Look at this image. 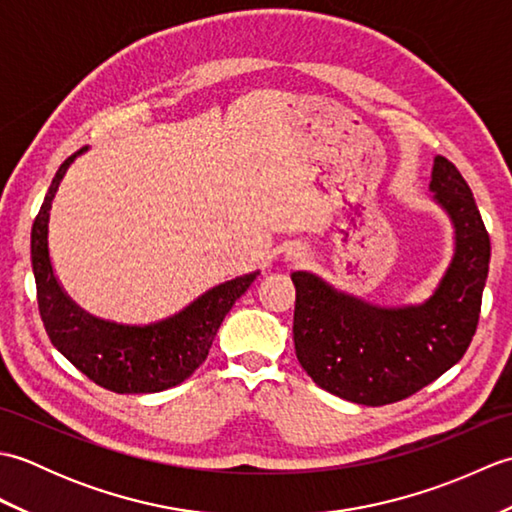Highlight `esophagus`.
Wrapping results in <instances>:
<instances>
[{
	"mask_svg": "<svg viewBox=\"0 0 512 512\" xmlns=\"http://www.w3.org/2000/svg\"><path fill=\"white\" fill-rule=\"evenodd\" d=\"M290 259L292 262H299V259H303V250L301 248H290Z\"/></svg>",
	"mask_w": 512,
	"mask_h": 512,
	"instance_id": "1",
	"label": "esophagus"
}]
</instances>
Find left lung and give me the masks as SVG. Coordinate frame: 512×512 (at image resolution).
I'll return each instance as SVG.
<instances>
[{"mask_svg": "<svg viewBox=\"0 0 512 512\" xmlns=\"http://www.w3.org/2000/svg\"><path fill=\"white\" fill-rule=\"evenodd\" d=\"M433 200L451 217L455 253L433 295L418 306H376L297 270L295 352L321 389L358 405H389L416 394L469 350L491 262L482 215L453 162L436 156Z\"/></svg>", "mask_w": 512, "mask_h": 512, "instance_id": "8db88e82", "label": "left lung"}]
</instances>
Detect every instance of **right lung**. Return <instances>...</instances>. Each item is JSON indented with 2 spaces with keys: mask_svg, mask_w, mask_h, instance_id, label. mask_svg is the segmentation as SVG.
<instances>
[{
  "mask_svg": "<svg viewBox=\"0 0 512 512\" xmlns=\"http://www.w3.org/2000/svg\"><path fill=\"white\" fill-rule=\"evenodd\" d=\"M83 151L88 147L72 154L54 173L32 224L30 259L41 321L52 345L96 385L116 394H156L184 383L204 363L228 310L253 284L259 270L224 281L173 317L149 325L105 321L76 306L54 277L48 222L59 182Z\"/></svg>",
  "mask_w": 512,
  "mask_h": 512,
  "instance_id": "add662e5",
  "label": "right lung"
}]
</instances>
